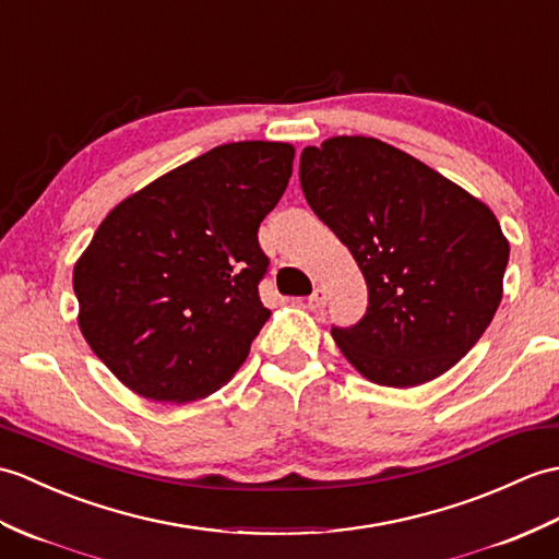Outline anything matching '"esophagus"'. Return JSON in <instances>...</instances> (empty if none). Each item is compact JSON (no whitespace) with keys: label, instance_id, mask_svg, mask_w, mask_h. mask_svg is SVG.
Here are the masks:
<instances>
[{"label":"esophagus","instance_id":"34e87169","mask_svg":"<svg viewBox=\"0 0 559 559\" xmlns=\"http://www.w3.org/2000/svg\"><path fill=\"white\" fill-rule=\"evenodd\" d=\"M326 300H329V295H326V288H321V285H317L314 288V293L309 295V300H307V307L309 309H321L323 305H326Z\"/></svg>","mask_w":559,"mask_h":559}]
</instances>
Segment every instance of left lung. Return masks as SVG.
<instances>
[{
	"label": "left lung",
	"instance_id": "left-lung-1",
	"mask_svg": "<svg viewBox=\"0 0 559 559\" xmlns=\"http://www.w3.org/2000/svg\"><path fill=\"white\" fill-rule=\"evenodd\" d=\"M302 192L369 288L355 326L331 329L365 379L412 388L478 343L502 300L510 242L496 214L431 166L376 138L305 147Z\"/></svg>",
	"mask_w": 559,
	"mask_h": 559
}]
</instances>
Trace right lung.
<instances>
[{
    "mask_svg": "<svg viewBox=\"0 0 559 559\" xmlns=\"http://www.w3.org/2000/svg\"><path fill=\"white\" fill-rule=\"evenodd\" d=\"M288 142L200 154L102 221L73 266L78 326L133 393L192 402L233 379L271 311L257 230L293 174Z\"/></svg>",
    "mask_w": 559,
    "mask_h": 559,
    "instance_id": "obj_1",
    "label": "right lung"
}]
</instances>
